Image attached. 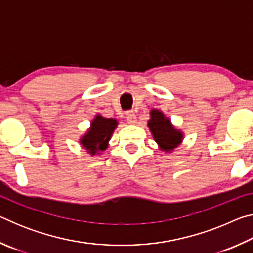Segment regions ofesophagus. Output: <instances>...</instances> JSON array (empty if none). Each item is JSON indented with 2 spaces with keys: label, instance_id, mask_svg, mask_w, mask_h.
<instances>
[{
  "label": "esophagus",
  "instance_id": "34e87169",
  "mask_svg": "<svg viewBox=\"0 0 253 253\" xmlns=\"http://www.w3.org/2000/svg\"><path fill=\"white\" fill-rule=\"evenodd\" d=\"M127 122H128V124H130V125H134V124H136L137 123L136 115L134 113H128L127 114Z\"/></svg>",
  "mask_w": 253,
  "mask_h": 253
}]
</instances>
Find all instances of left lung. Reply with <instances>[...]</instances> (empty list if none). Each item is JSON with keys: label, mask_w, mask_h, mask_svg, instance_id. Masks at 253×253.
Segmentation results:
<instances>
[{"label": "left lung", "mask_w": 253, "mask_h": 253, "mask_svg": "<svg viewBox=\"0 0 253 253\" xmlns=\"http://www.w3.org/2000/svg\"><path fill=\"white\" fill-rule=\"evenodd\" d=\"M149 115L151 118L148 119L147 126L158 148L166 154L173 153L183 143L184 132L175 127L170 119L160 109L153 108Z\"/></svg>", "instance_id": "8db88e82"}]
</instances>
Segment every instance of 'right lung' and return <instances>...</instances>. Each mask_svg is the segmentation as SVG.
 <instances>
[{"instance_id": "obj_1", "label": "right lung", "mask_w": 253, "mask_h": 253, "mask_svg": "<svg viewBox=\"0 0 253 253\" xmlns=\"http://www.w3.org/2000/svg\"><path fill=\"white\" fill-rule=\"evenodd\" d=\"M117 126V119L106 118L100 114L96 115L90 123V127L79 138L81 147L90 156L101 155V152L108 148L109 140Z\"/></svg>"}]
</instances>
